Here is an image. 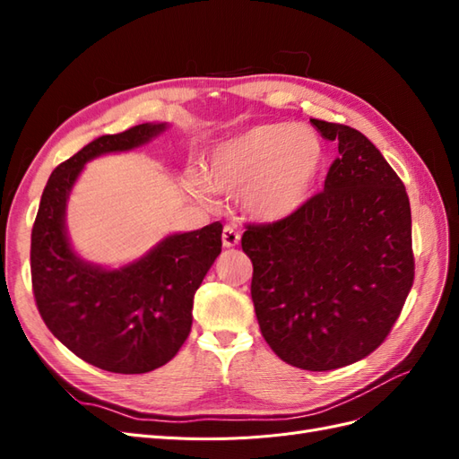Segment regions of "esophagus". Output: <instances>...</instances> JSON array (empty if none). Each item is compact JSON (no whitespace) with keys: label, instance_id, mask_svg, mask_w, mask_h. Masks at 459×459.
I'll list each match as a JSON object with an SVG mask.
<instances>
[{"label":"esophagus","instance_id":"obj_1","mask_svg":"<svg viewBox=\"0 0 459 459\" xmlns=\"http://www.w3.org/2000/svg\"><path fill=\"white\" fill-rule=\"evenodd\" d=\"M239 241H241V235L233 226H226L224 231H221V243H224V247L231 248L235 245H239Z\"/></svg>","mask_w":459,"mask_h":459}]
</instances>
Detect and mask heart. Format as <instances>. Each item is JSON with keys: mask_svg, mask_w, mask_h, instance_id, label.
Here are the masks:
<instances>
[{"mask_svg": "<svg viewBox=\"0 0 459 459\" xmlns=\"http://www.w3.org/2000/svg\"><path fill=\"white\" fill-rule=\"evenodd\" d=\"M325 160V145L312 128L290 122L258 124L216 143L204 179L189 176L187 187L201 201L216 193H239L255 220L281 221L307 204Z\"/></svg>", "mask_w": 459, "mask_h": 459, "instance_id": "heart-1", "label": "heart"}]
</instances>
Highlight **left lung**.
<instances>
[{
    "instance_id": "8db88e82",
    "label": "left lung",
    "mask_w": 459,
    "mask_h": 459,
    "mask_svg": "<svg viewBox=\"0 0 459 459\" xmlns=\"http://www.w3.org/2000/svg\"><path fill=\"white\" fill-rule=\"evenodd\" d=\"M310 122L339 145L324 191L287 220L247 226L241 247L270 349L295 368L329 371L371 354L398 319L413 283L411 211L362 132Z\"/></svg>"
}]
</instances>
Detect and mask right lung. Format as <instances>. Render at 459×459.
<instances>
[{
    "instance_id": "obj_1",
    "label": "right lung",
    "mask_w": 459,
    "mask_h": 459,
    "mask_svg": "<svg viewBox=\"0 0 459 459\" xmlns=\"http://www.w3.org/2000/svg\"><path fill=\"white\" fill-rule=\"evenodd\" d=\"M169 124L147 122L101 135L59 164L41 193L32 228L36 307L49 331L84 362L113 373H147L186 342L193 297L221 253V224L166 235L126 266L80 258L66 233V203L84 164L149 143Z\"/></svg>"
}]
</instances>
